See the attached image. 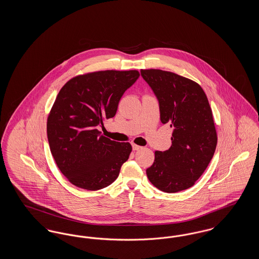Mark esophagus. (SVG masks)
Returning a JSON list of instances; mask_svg holds the SVG:
<instances>
[{
    "label": "esophagus",
    "mask_w": 259,
    "mask_h": 259,
    "mask_svg": "<svg viewBox=\"0 0 259 259\" xmlns=\"http://www.w3.org/2000/svg\"><path fill=\"white\" fill-rule=\"evenodd\" d=\"M132 148H133V150H140L142 147H140V146H138L136 144H132Z\"/></svg>",
    "instance_id": "esophagus-1"
}]
</instances>
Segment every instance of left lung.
Segmentation results:
<instances>
[{"instance_id": "8db88e82", "label": "left lung", "mask_w": 259, "mask_h": 259, "mask_svg": "<svg viewBox=\"0 0 259 259\" xmlns=\"http://www.w3.org/2000/svg\"><path fill=\"white\" fill-rule=\"evenodd\" d=\"M141 74L159 101L161 122L172 128V146L154 152L148 180L167 193L185 190L205 172L217 148L209 101L202 87L185 76L158 69L141 70Z\"/></svg>"}]
</instances>
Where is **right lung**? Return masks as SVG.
<instances>
[{"label":"right lung","mask_w":259,"mask_h":259,"mask_svg":"<svg viewBox=\"0 0 259 259\" xmlns=\"http://www.w3.org/2000/svg\"><path fill=\"white\" fill-rule=\"evenodd\" d=\"M139 76L137 70L87 73L59 91L48 116V139L57 167L72 185L94 191L117 179L132 147L100 135L97 127L115 115Z\"/></svg>","instance_id":"1"}]
</instances>
